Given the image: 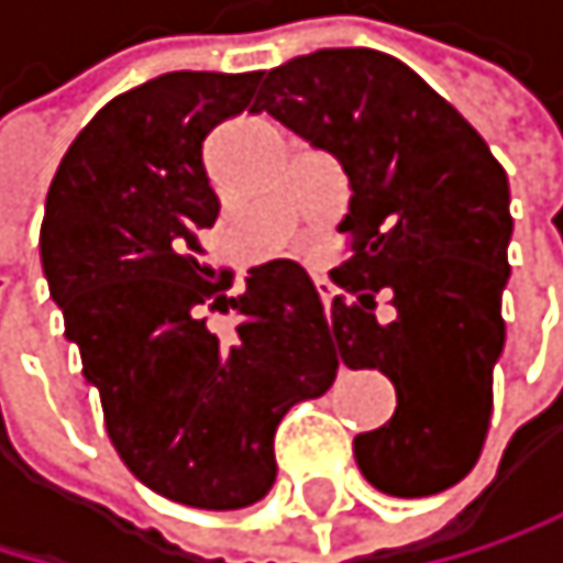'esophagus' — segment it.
<instances>
[{
    "instance_id": "1",
    "label": "esophagus",
    "mask_w": 563,
    "mask_h": 563,
    "mask_svg": "<svg viewBox=\"0 0 563 563\" xmlns=\"http://www.w3.org/2000/svg\"><path fill=\"white\" fill-rule=\"evenodd\" d=\"M317 294H320V300H323V310H328V317H331V300H334V287L328 284V279H317Z\"/></svg>"
}]
</instances>
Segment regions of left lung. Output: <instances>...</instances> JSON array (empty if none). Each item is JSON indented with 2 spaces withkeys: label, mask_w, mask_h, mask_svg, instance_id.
<instances>
[{
  "label": "left lung",
  "mask_w": 563,
  "mask_h": 563,
  "mask_svg": "<svg viewBox=\"0 0 563 563\" xmlns=\"http://www.w3.org/2000/svg\"><path fill=\"white\" fill-rule=\"evenodd\" d=\"M253 111L334 155L351 181V256L331 273V341L378 367L395 416L354 439L364 479L432 496L479 460L504 351L510 185L476 128L378 49H317L266 74ZM389 307L380 310V300Z\"/></svg>",
  "instance_id": "left-lung-1"
}]
</instances>
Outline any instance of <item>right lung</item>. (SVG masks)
Listing matches in <instances>:
<instances>
[{
	"mask_svg": "<svg viewBox=\"0 0 563 563\" xmlns=\"http://www.w3.org/2000/svg\"><path fill=\"white\" fill-rule=\"evenodd\" d=\"M260 77L175 70L103 103L63 155L40 229L49 297L118 456L199 510L263 500L279 419L338 375L303 266L269 260L225 297L229 273L199 260L219 216L202 141L246 111ZM209 309H235L236 331L216 335Z\"/></svg>",
	"mask_w": 563,
	"mask_h": 563,
	"instance_id": "obj_1",
	"label": "right lung"
}]
</instances>
